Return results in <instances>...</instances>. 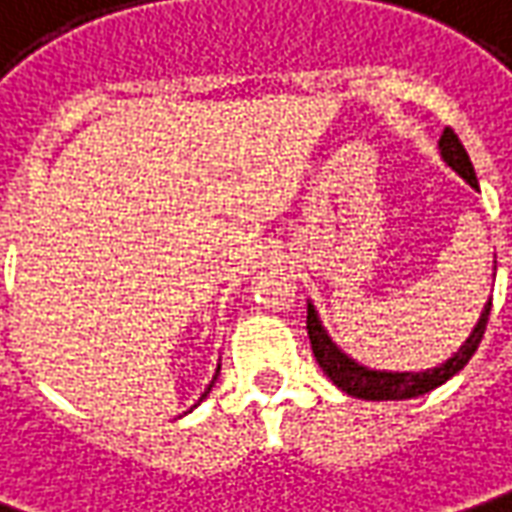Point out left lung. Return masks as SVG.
I'll list each match as a JSON object with an SVG mask.
<instances>
[{
  "label": "left lung",
  "instance_id": "obj_1",
  "mask_svg": "<svg viewBox=\"0 0 512 512\" xmlns=\"http://www.w3.org/2000/svg\"><path fill=\"white\" fill-rule=\"evenodd\" d=\"M440 154L446 159L448 168H454L460 173L465 182L479 190V182H476L474 165L468 159V151L462 148L460 137L446 128L443 137H440ZM488 316H490V300L485 305V311L479 316L476 328L471 330V336L462 342V347L448 358L446 364L434 367V370H423V373H387V370H370L364 364H358L353 358L342 353L333 339L328 336V330L322 328L319 316H316V308L308 302V339H311V350H314L316 361L322 367V373L328 375L330 381L336 387L353 395V398H364V401H406V398H417V395H426L431 389H437L440 384H446L451 375H457L471 361V356L476 353V347L485 336V328H488Z\"/></svg>",
  "mask_w": 512,
  "mask_h": 512
}]
</instances>
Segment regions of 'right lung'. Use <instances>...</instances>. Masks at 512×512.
<instances>
[{
	"instance_id": "add662e5",
	"label": "right lung",
	"mask_w": 512,
	"mask_h": 512,
	"mask_svg": "<svg viewBox=\"0 0 512 512\" xmlns=\"http://www.w3.org/2000/svg\"><path fill=\"white\" fill-rule=\"evenodd\" d=\"M218 370H221V367H218ZM218 370H215V375H212V384H215V378H218ZM212 384H210V387H207V392H210V389H212ZM207 392H204V395H201V401H204V398H207Z\"/></svg>"
}]
</instances>
